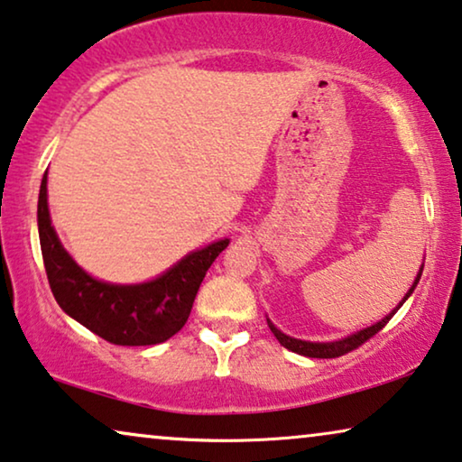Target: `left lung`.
Wrapping results in <instances>:
<instances>
[{
    "label": "left lung",
    "mask_w": 462,
    "mask_h": 462,
    "mask_svg": "<svg viewBox=\"0 0 462 462\" xmlns=\"http://www.w3.org/2000/svg\"><path fill=\"white\" fill-rule=\"evenodd\" d=\"M420 273H423V264H420V269L417 273V277H414V283L411 285V290L406 291V296L400 300V304L390 314H387V317L381 319L379 323H375V325L366 327V329H360L356 333H352V336L342 337V339H336V342H306V339H296V337L285 336V333L279 331L277 327L273 325L269 319H266V323H269L273 336L279 339V344L283 346V347H287V350L300 354V356H309V358H337V356H344V354L352 352L354 347L363 346L366 339L373 337V336H375V333H379L381 329H383V327L387 325V320H390L393 314L400 310V306H402L406 300L411 298V293L414 291V287H417L419 279H420Z\"/></svg>",
    "instance_id": "left-lung-1"
}]
</instances>
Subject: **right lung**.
Segmentation results:
<instances>
[{"label": "right lung", "mask_w": 462, "mask_h": 462, "mask_svg": "<svg viewBox=\"0 0 462 462\" xmlns=\"http://www.w3.org/2000/svg\"><path fill=\"white\" fill-rule=\"evenodd\" d=\"M39 242L53 298L69 317L116 346H153L181 331L206 271L229 239H218L189 252L169 271L145 283L120 285L91 277L64 250L51 225L48 171L37 204Z\"/></svg>", "instance_id": "obj_1"}]
</instances>
